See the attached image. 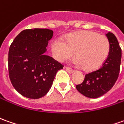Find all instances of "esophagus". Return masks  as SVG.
<instances>
[{
  "label": "esophagus",
  "instance_id": "obj_1",
  "mask_svg": "<svg viewBox=\"0 0 124 124\" xmlns=\"http://www.w3.org/2000/svg\"><path fill=\"white\" fill-rule=\"evenodd\" d=\"M64 69H66V70L69 73H73L74 72V70H73V69H71L69 67H66V66H65V67H64Z\"/></svg>",
  "mask_w": 124,
  "mask_h": 124
}]
</instances>
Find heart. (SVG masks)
Wrapping results in <instances>:
<instances>
[{"mask_svg":"<svg viewBox=\"0 0 124 124\" xmlns=\"http://www.w3.org/2000/svg\"><path fill=\"white\" fill-rule=\"evenodd\" d=\"M110 48L107 37L89 30L70 33L64 41L55 38L51 45L53 56L58 62L70 59L75 53V65L83 66L87 71L97 70L102 66L108 57Z\"/></svg>","mask_w":124,"mask_h":124,"instance_id":"heart-1","label":"heart"}]
</instances>
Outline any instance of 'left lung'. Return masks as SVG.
<instances>
[{
    "mask_svg": "<svg viewBox=\"0 0 124 124\" xmlns=\"http://www.w3.org/2000/svg\"><path fill=\"white\" fill-rule=\"evenodd\" d=\"M106 36L110 46L108 57L100 69L86 74L83 82L76 86L81 94L89 98H98L109 91L116 82L119 73L122 49L113 33H107Z\"/></svg>",
    "mask_w": 124,
    "mask_h": 124,
    "instance_id": "1",
    "label": "left lung"
}]
</instances>
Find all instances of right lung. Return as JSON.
Listing matches in <instances>:
<instances>
[{
	"label": "right lung",
	"instance_id": "1",
	"mask_svg": "<svg viewBox=\"0 0 124 124\" xmlns=\"http://www.w3.org/2000/svg\"><path fill=\"white\" fill-rule=\"evenodd\" d=\"M54 31L48 29H25L9 47V74L16 90L29 99L44 97L63 65L46 55V47Z\"/></svg>",
	"mask_w": 124,
	"mask_h": 124
}]
</instances>
